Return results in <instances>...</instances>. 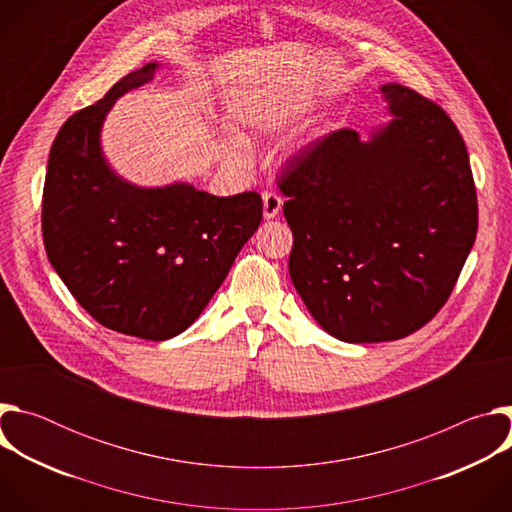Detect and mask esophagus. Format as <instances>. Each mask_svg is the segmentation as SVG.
Returning <instances> with one entry per match:
<instances>
[{
    "label": "esophagus",
    "instance_id": "esophagus-1",
    "mask_svg": "<svg viewBox=\"0 0 512 512\" xmlns=\"http://www.w3.org/2000/svg\"><path fill=\"white\" fill-rule=\"evenodd\" d=\"M281 204H283L281 196H277L273 192H265L263 194V216L267 218V221H271V218H275L279 214Z\"/></svg>",
    "mask_w": 512,
    "mask_h": 512
}]
</instances>
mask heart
Segmentation results:
<instances>
[{"instance_id": "b5f03b06", "label": "heart", "mask_w": 512, "mask_h": 512, "mask_svg": "<svg viewBox=\"0 0 512 512\" xmlns=\"http://www.w3.org/2000/svg\"><path fill=\"white\" fill-rule=\"evenodd\" d=\"M287 119H289V113H287V111L277 109V107H275V109H267V111H263V113L259 115L257 127H259L261 131L273 133V131L281 129V127L287 123Z\"/></svg>"}]
</instances>
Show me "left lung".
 <instances>
[{"instance_id":"1","label":"left lung","mask_w":512,"mask_h":512,"mask_svg":"<svg viewBox=\"0 0 512 512\" xmlns=\"http://www.w3.org/2000/svg\"><path fill=\"white\" fill-rule=\"evenodd\" d=\"M389 123L334 131L285 166L294 233L289 275L314 320L342 342H387L450 298L476 241L478 202L464 139L442 107L381 85Z\"/></svg>"}]
</instances>
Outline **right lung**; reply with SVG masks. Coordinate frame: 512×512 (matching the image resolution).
<instances>
[{"label":"right lung","instance_id":"1","mask_svg":"<svg viewBox=\"0 0 512 512\" xmlns=\"http://www.w3.org/2000/svg\"><path fill=\"white\" fill-rule=\"evenodd\" d=\"M162 68L148 62L68 117L48 156L42 235L75 300L105 328L145 340L184 332L257 231V192L214 196L188 182L137 186L107 162L101 131L125 93Z\"/></svg>","mask_w":512,"mask_h":512}]
</instances>
